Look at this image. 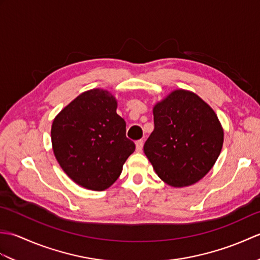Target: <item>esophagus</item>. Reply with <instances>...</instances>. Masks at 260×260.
Returning a JSON list of instances; mask_svg holds the SVG:
<instances>
[{
	"label": "esophagus",
	"mask_w": 260,
	"mask_h": 260,
	"mask_svg": "<svg viewBox=\"0 0 260 260\" xmlns=\"http://www.w3.org/2000/svg\"><path fill=\"white\" fill-rule=\"evenodd\" d=\"M136 151L137 152H141L142 148H143V144H144V141L143 140H140V141H136Z\"/></svg>",
	"instance_id": "1"
}]
</instances>
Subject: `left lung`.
I'll list each match as a JSON object with an SVG mask.
<instances>
[{"label":"left lung","mask_w":260,"mask_h":260,"mask_svg":"<svg viewBox=\"0 0 260 260\" xmlns=\"http://www.w3.org/2000/svg\"><path fill=\"white\" fill-rule=\"evenodd\" d=\"M153 115L144 153L155 173L174 187L197 183L212 169L223 144L213 109L194 92L178 89L154 106Z\"/></svg>","instance_id":"1"}]
</instances>
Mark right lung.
<instances>
[{
	"label": "right lung",
	"mask_w": 260,
	"mask_h": 260,
	"mask_svg": "<svg viewBox=\"0 0 260 260\" xmlns=\"http://www.w3.org/2000/svg\"><path fill=\"white\" fill-rule=\"evenodd\" d=\"M116 109V98L97 88L80 93L53 119L54 156L64 173L85 189L106 190L135 151Z\"/></svg>",
	"instance_id": "add662e5"
}]
</instances>
